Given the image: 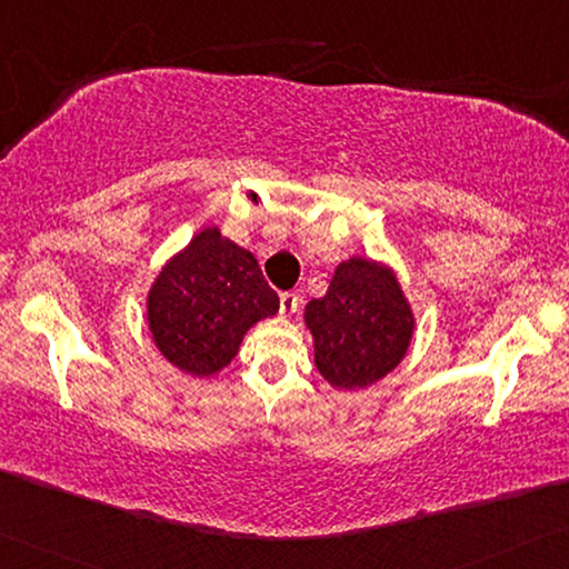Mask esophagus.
<instances>
[{
    "label": "esophagus",
    "instance_id": "34e87169",
    "mask_svg": "<svg viewBox=\"0 0 569 569\" xmlns=\"http://www.w3.org/2000/svg\"><path fill=\"white\" fill-rule=\"evenodd\" d=\"M300 295L295 292H282L279 295V312L284 315V318H290V315H295L297 310H300Z\"/></svg>",
    "mask_w": 569,
    "mask_h": 569
}]
</instances>
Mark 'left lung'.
Here are the masks:
<instances>
[{
  "label": "left lung",
  "instance_id": "1",
  "mask_svg": "<svg viewBox=\"0 0 569 569\" xmlns=\"http://www.w3.org/2000/svg\"><path fill=\"white\" fill-rule=\"evenodd\" d=\"M305 326L322 379L351 391L397 369L412 343L415 315L395 269L351 257L336 267L328 292L305 305Z\"/></svg>",
  "mask_w": 569,
  "mask_h": 569
}]
</instances>
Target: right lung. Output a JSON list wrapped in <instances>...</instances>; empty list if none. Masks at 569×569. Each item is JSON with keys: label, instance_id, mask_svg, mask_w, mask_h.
<instances>
[{"label": "right lung", "instance_id": "obj_1", "mask_svg": "<svg viewBox=\"0 0 569 569\" xmlns=\"http://www.w3.org/2000/svg\"><path fill=\"white\" fill-rule=\"evenodd\" d=\"M279 297L251 251L208 226L174 254L147 295L160 353L180 371L213 376L233 361L247 330L272 318Z\"/></svg>", "mask_w": 569, "mask_h": 569}]
</instances>
